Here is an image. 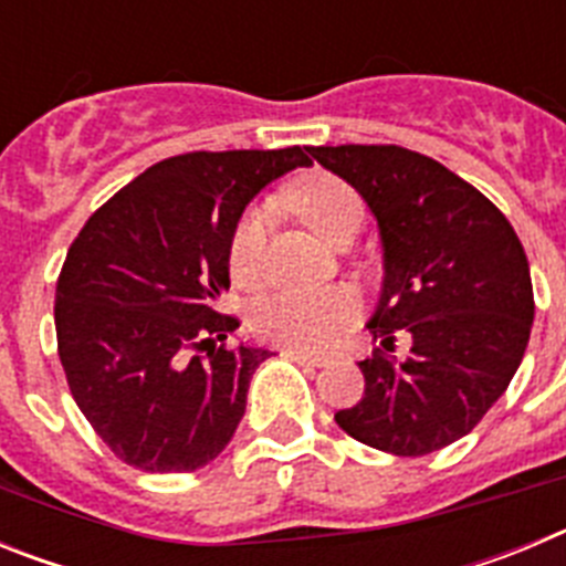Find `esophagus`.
I'll return each instance as SVG.
<instances>
[{
	"mask_svg": "<svg viewBox=\"0 0 566 566\" xmlns=\"http://www.w3.org/2000/svg\"><path fill=\"white\" fill-rule=\"evenodd\" d=\"M283 357L294 359V363H303V365H314V368H323V365H328V357L326 354H312V352H294V348H283Z\"/></svg>",
	"mask_w": 566,
	"mask_h": 566,
	"instance_id": "1",
	"label": "esophagus"
}]
</instances>
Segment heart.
<instances>
[{"instance_id":"heart-1","label":"heart","mask_w":566,"mask_h":566,"mask_svg":"<svg viewBox=\"0 0 566 566\" xmlns=\"http://www.w3.org/2000/svg\"><path fill=\"white\" fill-rule=\"evenodd\" d=\"M286 203L323 240L337 243L357 232L363 221V201L332 172H312L286 192ZM266 212L252 209L238 221L229 240V274L238 286L254 289L263 277L266 249ZM359 317V300L348 289H323L308 294H274L254 306L249 326L260 339L294 352H319L332 345Z\"/></svg>"}]
</instances>
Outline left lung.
Here are the masks:
<instances>
[{
    "label": "left lung",
    "instance_id": "obj_1",
    "mask_svg": "<svg viewBox=\"0 0 566 566\" xmlns=\"http://www.w3.org/2000/svg\"><path fill=\"white\" fill-rule=\"evenodd\" d=\"M352 184L377 218L382 294L368 328L392 350L412 334V354L359 363L365 394L334 413L357 442L424 457L457 442L507 391L533 328L527 254L510 221L459 175L394 144L312 147Z\"/></svg>",
    "mask_w": 566,
    "mask_h": 566
}]
</instances>
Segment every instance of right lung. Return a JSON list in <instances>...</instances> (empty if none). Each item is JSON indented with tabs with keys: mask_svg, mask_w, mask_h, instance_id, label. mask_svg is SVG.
<instances>
[{
	"mask_svg": "<svg viewBox=\"0 0 566 566\" xmlns=\"http://www.w3.org/2000/svg\"><path fill=\"white\" fill-rule=\"evenodd\" d=\"M297 167H312L300 147L175 155L115 192L73 240L56 283L59 359L122 462L189 473L238 431L252 374L272 354L223 345L240 326L218 312L229 240L254 195Z\"/></svg>",
	"mask_w": 566,
	"mask_h": 566,
	"instance_id": "1",
	"label": "right lung"
}]
</instances>
